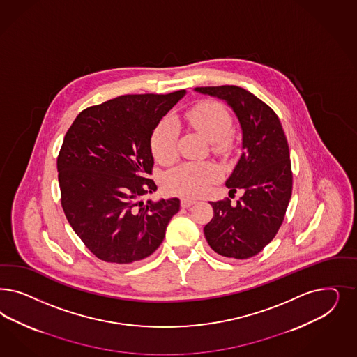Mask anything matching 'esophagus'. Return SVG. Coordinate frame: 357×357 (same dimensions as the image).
I'll return each instance as SVG.
<instances>
[{"mask_svg": "<svg viewBox=\"0 0 357 357\" xmlns=\"http://www.w3.org/2000/svg\"><path fill=\"white\" fill-rule=\"evenodd\" d=\"M196 204V199H190V198H181V206L184 208L192 206Z\"/></svg>", "mask_w": 357, "mask_h": 357, "instance_id": "34e87169", "label": "esophagus"}]
</instances>
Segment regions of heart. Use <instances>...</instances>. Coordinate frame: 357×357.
<instances>
[{"mask_svg": "<svg viewBox=\"0 0 357 357\" xmlns=\"http://www.w3.org/2000/svg\"><path fill=\"white\" fill-rule=\"evenodd\" d=\"M174 122L196 128L210 140L211 150L227 155L234 147L230 130L232 116L218 101L206 100L174 118ZM151 152L155 160L168 164L177 156V134L168 119H162L152 131ZM219 177L218 168L208 161H186L165 174V186L177 195L198 197L205 195Z\"/></svg>", "mask_w": 357, "mask_h": 357, "instance_id": "b5f03b06", "label": "heart"}]
</instances>
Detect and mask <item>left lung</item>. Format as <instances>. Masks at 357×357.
I'll list each match as a JSON object with an SVG mask.
<instances>
[{
  "mask_svg": "<svg viewBox=\"0 0 357 357\" xmlns=\"http://www.w3.org/2000/svg\"><path fill=\"white\" fill-rule=\"evenodd\" d=\"M197 92L227 101L243 130L244 152L226 186L244 192L210 202L214 217L204 229L208 245L220 256L244 260L263 251L280 230L293 189V172L284 128L272 107L235 85L201 86Z\"/></svg>",
  "mask_w": 357,
  "mask_h": 357,
  "instance_id": "8db88e82",
  "label": "left lung"
}]
</instances>
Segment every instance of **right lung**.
Here are the masks:
<instances>
[{
    "label": "right lung",
    "instance_id": "right-lung-1",
    "mask_svg": "<svg viewBox=\"0 0 357 357\" xmlns=\"http://www.w3.org/2000/svg\"><path fill=\"white\" fill-rule=\"evenodd\" d=\"M185 89L126 94L84 109L58 156L60 202L69 225L91 252L130 264L155 252L180 210V199L143 202L158 189L151 135Z\"/></svg>",
    "mask_w": 357,
    "mask_h": 357
}]
</instances>
